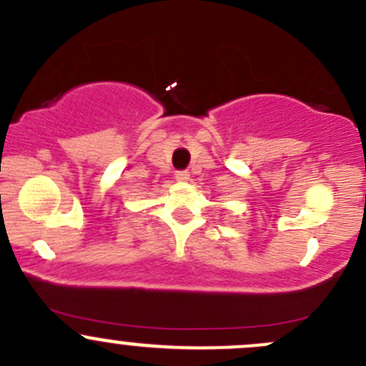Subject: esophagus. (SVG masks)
Instances as JSON below:
<instances>
[{"label":"esophagus","mask_w":366,"mask_h":366,"mask_svg":"<svg viewBox=\"0 0 366 366\" xmlns=\"http://www.w3.org/2000/svg\"><path fill=\"white\" fill-rule=\"evenodd\" d=\"M175 179L179 180V182H189L191 175H189V172H177Z\"/></svg>","instance_id":"obj_1"}]
</instances>
